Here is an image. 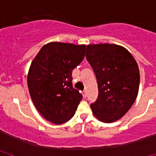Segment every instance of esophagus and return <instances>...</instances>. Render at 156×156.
<instances>
[{
    "label": "esophagus",
    "mask_w": 156,
    "mask_h": 156,
    "mask_svg": "<svg viewBox=\"0 0 156 156\" xmlns=\"http://www.w3.org/2000/svg\"><path fill=\"white\" fill-rule=\"evenodd\" d=\"M82 94H83V98H87V94L86 90H83V91L82 92Z\"/></svg>",
    "instance_id": "esophagus-1"
}]
</instances>
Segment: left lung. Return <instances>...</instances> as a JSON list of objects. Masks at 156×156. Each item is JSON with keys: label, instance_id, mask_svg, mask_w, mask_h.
Wrapping results in <instances>:
<instances>
[{"label": "left lung", "instance_id": "8db88e82", "mask_svg": "<svg viewBox=\"0 0 156 156\" xmlns=\"http://www.w3.org/2000/svg\"><path fill=\"white\" fill-rule=\"evenodd\" d=\"M86 58L98 87V97L90 104L92 112L102 122H115L137 98L140 84L137 62L126 48L110 44L87 45Z\"/></svg>", "mask_w": 156, "mask_h": 156}]
</instances>
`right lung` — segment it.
<instances>
[{
	"mask_svg": "<svg viewBox=\"0 0 156 156\" xmlns=\"http://www.w3.org/2000/svg\"><path fill=\"white\" fill-rule=\"evenodd\" d=\"M86 45L51 42L43 46L29 70L27 83L36 108L45 119L62 124L73 116L83 98L73 88L72 72L84 58Z\"/></svg>",
	"mask_w": 156,
	"mask_h": 156,
	"instance_id": "1",
	"label": "right lung"
}]
</instances>
